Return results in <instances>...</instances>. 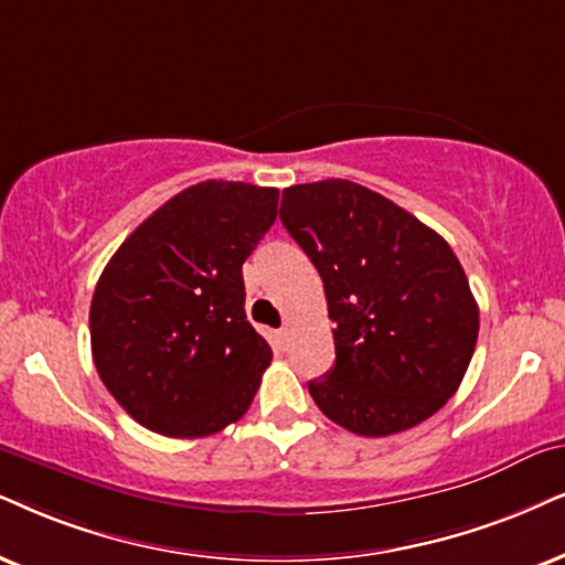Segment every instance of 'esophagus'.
Masks as SVG:
<instances>
[{"instance_id":"obj_1","label":"esophagus","mask_w":565,"mask_h":565,"mask_svg":"<svg viewBox=\"0 0 565 565\" xmlns=\"http://www.w3.org/2000/svg\"><path fill=\"white\" fill-rule=\"evenodd\" d=\"M276 333V341L278 344H284V341L289 339V328H278V331H274Z\"/></svg>"}]
</instances>
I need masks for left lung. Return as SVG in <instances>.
Instances as JSON below:
<instances>
[{"label":"left lung","instance_id":"8db88e82","mask_svg":"<svg viewBox=\"0 0 565 565\" xmlns=\"http://www.w3.org/2000/svg\"><path fill=\"white\" fill-rule=\"evenodd\" d=\"M281 224L323 278L335 362L307 383L349 433L383 438L425 423L459 388L480 310L448 242L349 180L284 190Z\"/></svg>","mask_w":565,"mask_h":565}]
</instances>
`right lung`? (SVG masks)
I'll return each mask as SVG.
<instances>
[{
  "instance_id": "obj_1",
  "label": "right lung",
  "mask_w": 565,
  "mask_h": 565,
  "mask_svg": "<svg viewBox=\"0 0 565 565\" xmlns=\"http://www.w3.org/2000/svg\"><path fill=\"white\" fill-rule=\"evenodd\" d=\"M276 216V188L200 182L106 263L90 302L93 362L135 423L203 438L249 409L274 352L245 316L242 263Z\"/></svg>"
}]
</instances>
